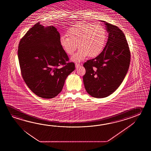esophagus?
<instances>
[{"instance_id": "34e87169", "label": "esophagus", "mask_w": 151, "mask_h": 151, "mask_svg": "<svg viewBox=\"0 0 151 151\" xmlns=\"http://www.w3.org/2000/svg\"><path fill=\"white\" fill-rule=\"evenodd\" d=\"M80 66V64L79 63H76V68H79Z\"/></svg>"}]
</instances>
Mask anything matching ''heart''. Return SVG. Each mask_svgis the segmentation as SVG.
<instances>
[{"label": "heart", "mask_w": 151, "mask_h": 151, "mask_svg": "<svg viewBox=\"0 0 151 151\" xmlns=\"http://www.w3.org/2000/svg\"><path fill=\"white\" fill-rule=\"evenodd\" d=\"M106 39V31L103 26L80 22L70 28L68 34L60 36V44L69 55H73L79 46V50L72 60L80 61L88 55L94 57L99 55L105 45Z\"/></svg>", "instance_id": "heart-1"}]
</instances>
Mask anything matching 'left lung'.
Masks as SVG:
<instances>
[{"mask_svg":"<svg viewBox=\"0 0 151 151\" xmlns=\"http://www.w3.org/2000/svg\"><path fill=\"white\" fill-rule=\"evenodd\" d=\"M109 38L103 51L96 58L83 64L86 73L83 84L87 92L103 98L116 91L125 77L131 53L125 35L118 26L103 21Z\"/></svg>","mask_w":151,"mask_h":151,"instance_id":"1","label":"left lung"}]
</instances>
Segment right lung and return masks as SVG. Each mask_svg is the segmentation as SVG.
Segmentation results:
<instances>
[{"mask_svg":"<svg viewBox=\"0 0 151 151\" xmlns=\"http://www.w3.org/2000/svg\"><path fill=\"white\" fill-rule=\"evenodd\" d=\"M60 38L55 27H44L38 22L19 44L18 56L23 79L32 92L44 99L57 96L75 69L74 63L68 62Z\"/></svg>","mask_w":151,"mask_h":151,"instance_id":"1","label":"right lung"}]
</instances>
